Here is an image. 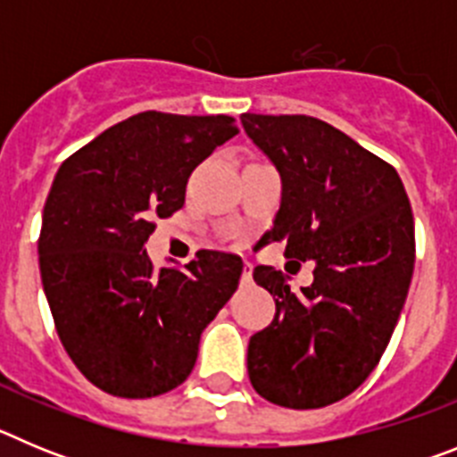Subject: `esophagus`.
<instances>
[{
	"instance_id": "obj_1",
	"label": "esophagus",
	"mask_w": 457,
	"mask_h": 457,
	"mask_svg": "<svg viewBox=\"0 0 457 457\" xmlns=\"http://www.w3.org/2000/svg\"><path fill=\"white\" fill-rule=\"evenodd\" d=\"M240 281H242V284H245V286L252 284V281H253V265H252V263H245V268H242Z\"/></svg>"
}]
</instances>
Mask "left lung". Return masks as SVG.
Instances as JSON below:
<instances>
[{"mask_svg":"<svg viewBox=\"0 0 457 457\" xmlns=\"http://www.w3.org/2000/svg\"><path fill=\"white\" fill-rule=\"evenodd\" d=\"M240 120L284 185L265 237L286 242V258L316 261L313 284L300 293L281 270L253 268L277 313L249 338V379L274 405H332L373 373L405 304L417 252L410 199L389 162L325 120Z\"/></svg>","mask_w":457,"mask_h":457,"instance_id":"1","label":"left lung"}]
</instances>
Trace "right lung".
<instances>
[{"label": "right lung", "mask_w": 457, "mask_h": 457, "mask_svg": "<svg viewBox=\"0 0 457 457\" xmlns=\"http://www.w3.org/2000/svg\"><path fill=\"white\" fill-rule=\"evenodd\" d=\"M237 135L231 116L141 112L59 167L43 208L40 278L56 334L79 373L119 398L183 385L199 338L231 300L236 253L201 249L185 270H153L155 220L185 204L192 171Z\"/></svg>", "instance_id": "add662e5"}]
</instances>
